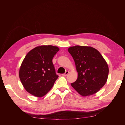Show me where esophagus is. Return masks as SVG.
I'll return each mask as SVG.
<instances>
[{
    "label": "esophagus",
    "mask_w": 125,
    "mask_h": 125,
    "mask_svg": "<svg viewBox=\"0 0 125 125\" xmlns=\"http://www.w3.org/2000/svg\"><path fill=\"white\" fill-rule=\"evenodd\" d=\"M68 73H69V71H66L65 72V73L62 74V75H63V76H64V77H66V75H67V74H68Z\"/></svg>",
    "instance_id": "obj_1"
}]
</instances>
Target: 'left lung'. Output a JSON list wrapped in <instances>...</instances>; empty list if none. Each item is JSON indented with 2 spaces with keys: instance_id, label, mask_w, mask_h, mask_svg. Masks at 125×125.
Wrapping results in <instances>:
<instances>
[{
  "instance_id": "obj_1",
  "label": "left lung",
  "mask_w": 125,
  "mask_h": 125,
  "mask_svg": "<svg viewBox=\"0 0 125 125\" xmlns=\"http://www.w3.org/2000/svg\"><path fill=\"white\" fill-rule=\"evenodd\" d=\"M75 62L78 75L71 86L83 96L96 93L107 81L108 67L107 62L95 48L75 46L68 48Z\"/></svg>"
}]
</instances>
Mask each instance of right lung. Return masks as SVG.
Wrapping results in <instances>:
<instances>
[{
    "label": "right lung",
    "mask_w": 125,
    "mask_h": 125,
    "mask_svg": "<svg viewBox=\"0 0 125 125\" xmlns=\"http://www.w3.org/2000/svg\"><path fill=\"white\" fill-rule=\"evenodd\" d=\"M59 50L57 46L43 45L26 54L19 70L20 79L26 91L42 97L52 88L58 78L52 60Z\"/></svg>",
    "instance_id": "add662e5"
}]
</instances>
